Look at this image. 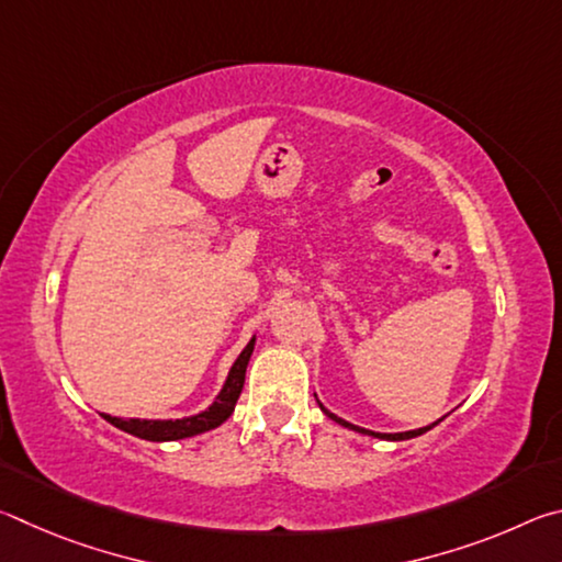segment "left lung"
Returning a JSON list of instances; mask_svg holds the SVG:
<instances>
[{
	"label": "left lung",
	"mask_w": 562,
	"mask_h": 562,
	"mask_svg": "<svg viewBox=\"0 0 562 562\" xmlns=\"http://www.w3.org/2000/svg\"><path fill=\"white\" fill-rule=\"evenodd\" d=\"M319 408H322V412H325V414H327V416L331 418V422H337V424H341V426H345V429H351V431H357V434H367V436H374V439H386V441H406V439H414V436H422V434H426V431H429V429H434V426L441 422V418H439V422H434L431 426H424V429H414V431H402V434H379V431H369V429H361V426H355V424H349V422H345V418H339V416H335V414H331V412H327V408H325V406H322V404H319Z\"/></svg>",
	"instance_id": "1"
}]
</instances>
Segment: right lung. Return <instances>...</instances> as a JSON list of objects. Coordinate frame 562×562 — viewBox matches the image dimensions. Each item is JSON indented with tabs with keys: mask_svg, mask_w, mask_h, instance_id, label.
<instances>
[{
	"mask_svg": "<svg viewBox=\"0 0 562 562\" xmlns=\"http://www.w3.org/2000/svg\"><path fill=\"white\" fill-rule=\"evenodd\" d=\"M252 349H255V337L247 341V347L240 351V357L235 359V364L231 367V374H227L221 394H217L215 402L201 414L186 416V418H119V416L103 414V418L116 426V429L126 431L131 436H138V439H146V441H178V439H188V436L211 431L215 426L227 422L231 414L235 412L237 396H240L243 384H245V369H247V361H250Z\"/></svg>",
	"mask_w": 562,
	"mask_h": 562,
	"instance_id": "1",
	"label": "right lung"
}]
</instances>
